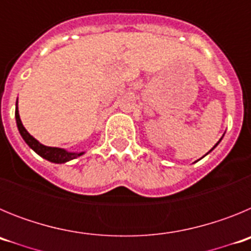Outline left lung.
Here are the masks:
<instances>
[{"label":"left lung","mask_w":251,"mask_h":251,"mask_svg":"<svg viewBox=\"0 0 251 251\" xmlns=\"http://www.w3.org/2000/svg\"><path fill=\"white\" fill-rule=\"evenodd\" d=\"M221 139H223V138H220V141L217 142L216 145H215V146H214V147H212V148H211V150H210V152H211V151H212V150H214V148H215V147H216V146H217V145H219V143H220V142H221ZM207 153H208V152H207Z\"/></svg>","instance_id":"obj_1"}]
</instances>
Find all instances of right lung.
<instances>
[{"label": "right lung", "mask_w": 251, "mask_h": 251, "mask_svg": "<svg viewBox=\"0 0 251 251\" xmlns=\"http://www.w3.org/2000/svg\"><path fill=\"white\" fill-rule=\"evenodd\" d=\"M15 117H16V123L17 128H19V132L21 134V137L24 138V141L26 142V145L34 150L35 152L41 156L43 158L48 159V161L52 162V163H65V162L72 161V159L77 158L80 157L81 154H84L85 152H69V151L64 150V148H57V147H48V146L41 145L37 139H35L34 137L31 136L30 133L25 129L24 124H22L21 119H20L19 114V108H17L16 103V110H15Z\"/></svg>", "instance_id": "add662e5"}]
</instances>
